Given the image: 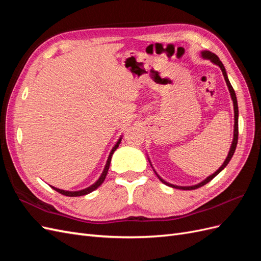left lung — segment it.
Listing matches in <instances>:
<instances>
[{
  "instance_id": "1",
  "label": "left lung",
  "mask_w": 261,
  "mask_h": 261,
  "mask_svg": "<svg viewBox=\"0 0 261 261\" xmlns=\"http://www.w3.org/2000/svg\"><path fill=\"white\" fill-rule=\"evenodd\" d=\"M201 58H202V59H206V60H210L212 63H215L216 65H218V66L221 68V70H222V74H223V76H224V80H225V83H226V85H227L228 91H230L231 98H232V101H233V107H234V134H233V141H232V145H231V148H230V151H228V153H227L226 159H225V161L223 162V164L221 165V167L219 168V170H217L215 173H213V174L209 175L206 179H203L202 181H200V183L196 184V185H193V186H177V185L170 184V183H168V181H165L163 178H161L159 175H158V173H156V172L154 171V169H153V171H154V173L156 174V176L159 177V179L162 181L163 184L168 185V186H170V187H173V188L183 189V191H192V189H196V188H198V187H201V186H203V185H206L207 183H209V181H210L212 178H215V177L219 174V173L226 167L227 163L230 162V160L232 159V156H233V154H234V152H235L236 146H238V139H239V106H238V99H236L235 91H234V89H233V87H232L230 81H228L226 72H225V68H224V66H223V64H222V62L220 61V59L217 57V55H216L215 53H212V52H210V51H201ZM148 160H149V159H148ZM149 162H150V160H149ZM150 164H151V162H150ZM151 167H152V165H151Z\"/></svg>"
}]
</instances>
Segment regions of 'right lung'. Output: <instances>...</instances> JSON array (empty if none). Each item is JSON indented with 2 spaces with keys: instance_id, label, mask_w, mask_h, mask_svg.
Returning <instances> with one entry per match:
<instances>
[{
  "instance_id": "right-lung-1",
  "label": "right lung",
  "mask_w": 261,
  "mask_h": 261,
  "mask_svg": "<svg viewBox=\"0 0 261 261\" xmlns=\"http://www.w3.org/2000/svg\"><path fill=\"white\" fill-rule=\"evenodd\" d=\"M121 140H122V137L117 140V143H116L115 146L112 148L111 152H110V154H109V156H108V160H107V163H106V167H105V169H103V172L101 173V175H100V177L96 180V183H93V184L90 185L89 187L82 189V191H75V192L64 191V189H60V188H57V187H53V186H51V185H50V186L54 189V191H57L58 193H60V194H62V195L68 196V197H77V196H84V195H87V194H90L91 192L94 191V189H97L102 183H103V180L106 179V176H107V174H108V171H109V168H110V163H111L112 155H113L115 150L118 148V146H120Z\"/></svg>"
}]
</instances>
